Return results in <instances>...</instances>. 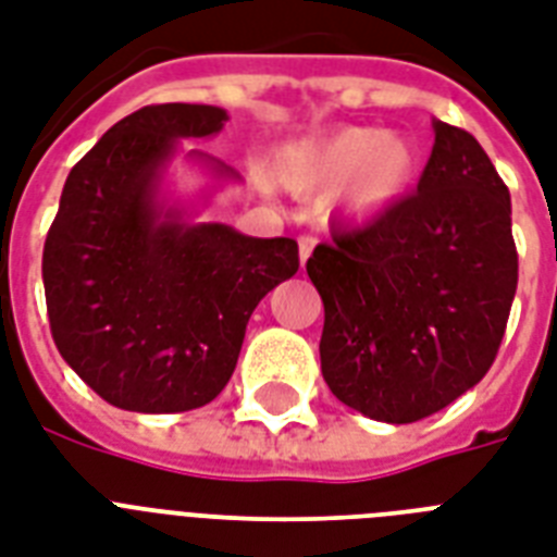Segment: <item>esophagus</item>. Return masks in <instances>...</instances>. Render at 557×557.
I'll use <instances>...</instances> for the list:
<instances>
[{
    "mask_svg": "<svg viewBox=\"0 0 557 557\" xmlns=\"http://www.w3.org/2000/svg\"><path fill=\"white\" fill-rule=\"evenodd\" d=\"M297 248H300V265H306V260H309L314 251V239L312 236H300V239H297Z\"/></svg>",
    "mask_w": 557,
    "mask_h": 557,
    "instance_id": "34e87169",
    "label": "esophagus"
}]
</instances>
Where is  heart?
I'll list each match as a JSON object with an SVG mask.
<instances>
[{
  "label": "heart",
  "mask_w": 557,
  "mask_h": 557,
  "mask_svg": "<svg viewBox=\"0 0 557 557\" xmlns=\"http://www.w3.org/2000/svg\"><path fill=\"white\" fill-rule=\"evenodd\" d=\"M419 176V150L405 135L375 126H341L292 156L288 187L300 196L338 190V213L352 225L387 216Z\"/></svg>",
  "instance_id": "b5f03b06"
}]
</instances>
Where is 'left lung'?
<instances>
[{
	"instance_id": "1",
	"label": "left lung",
	"mask_w": 557,
	"mask_h": 557,
	"mask_svg": "<svg viewBox=\"0 0 557 557\" xmlns=\"http://www.w3.org/2000/svg\"><path fill=\"white\" fill-rule=\"evenodd\" d=\"M433 135L416 193L306 262L323 300V379L375 422H419L474 387L518 288L509 187L474 135L442 121Z\"/></svg>"
}]
</instances>
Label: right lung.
<instances>
[{
    "label": "right lung",
    "instance_id": "1",
    "mask_svg": "<svg viewBox=\"0 0 557 557\" xmlns=\"http://www.w3.org/2000/svg\"><path fill=\"white\" fill-rule=\"evenodd\" d=\"M225 121L205 103L144 107L65 178L42 251L51 335L65 364L121 410L185 413L213 401L257 304L300 265L295 239L193 222L164 196L178 141L210 138ZM187 159L216 182L239 178L199 150Z\"/></svg>",
    "mask_w": 557,
    "mask_h": 557
}]
</instances>
